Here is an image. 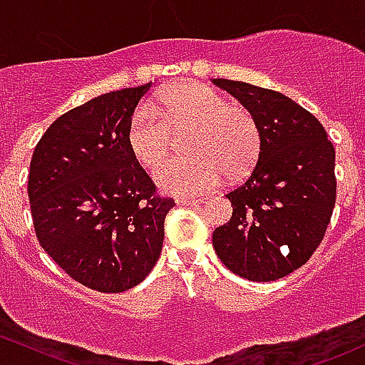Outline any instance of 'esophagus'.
I'll return each mask as SVG.
<instances>
[{
	"mask_svg": "<svg viewBox=\"0 0 365 365\" xmlns=\"http://www.w3.org/2000/svg\"><path fill=\"white\" fill-rule=\"evenodd\" d=\"M176 203L182 205V206L201 205V203H203V200H197V197H178V200H176Z\"/></svg>",
	"mask_w": 365,
	"mask_h": 365,
	"instance_id": "obj_1",
	"label": "esophagus"
}]
</instances>
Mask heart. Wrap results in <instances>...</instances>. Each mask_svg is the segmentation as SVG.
I'll use <instances>...</instances> for the list:
<instances>
[{"label":"heart","instance_id":"1","mask_svg":"<svg viewBox=\"0 0 365 365\" xmlns=\"http://www.w3.org/2000/svg\"><path fill=\"white\" fill-rule=\"evenodd\" d=\"M192 130V155L162 164L155 180L165 192L180 196L213 190L224 178L251 171L261 153L256 116L201 83H187L164 93L153 106H139L127 123V146L146 169H155L171 152L175 135Z\"/></svg>","mask_w":365,"mask_h":365}]
</instances>
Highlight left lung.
Instances as JSON below:
<instances>
[{
	"label": "left lung",
	"mask_w": 365,
	"mask_h": 365,
	"mask_svg": "<svg viewBox=\"0 0 365 365\" xmlns=\"http://www.w3.org/2000/svg\"><path fill=\"white\" fill-rule=\"evenodd\" d=\"M256 116L261 153L251 176L226 194L230 222L213 231L217 256L254 282L282 279L322 244L337 196L336 150L318 118L279 91L213 79Z\"/></svg>",
	"instance_id": "left-lung-1"
}]
</instances>
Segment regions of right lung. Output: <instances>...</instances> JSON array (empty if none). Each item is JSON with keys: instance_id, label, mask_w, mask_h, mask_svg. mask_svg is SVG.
<instances>
[{"instance_id": "1", "label": "right lung", "mask_w": 365, "mask_h": 365, "mask_svg": "<svg viewBox=\"0 0 365 365\" xmlns=\"http://www.w3.org/2000/svg\"><path fill=\"white\" fill-rule=\"evenodd\" d=\"M152 83L61 114L33 152L28 196L42 249L73 281L121 293L152 272L175 206L127 146V123Z\"/></svg>"}]
</instances>
